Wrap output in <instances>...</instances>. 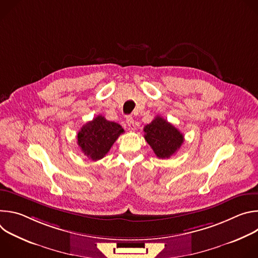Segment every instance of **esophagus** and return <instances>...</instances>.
<instances>
[{
	"label": "esophagus",
	"mask_w": 258,
	"mask_h": 258,
	"mask_svg": "<svg viewBox=\"0 0 258 258\" xmlns=\"http://www.w3.org/2000/svg\"><path fill=\"white\" fill-rule=\"evenodd\" d=\"M126 124L130 130H135V122H134V119L132 116L126 117Z\"/></svg>",
	"instance_id": "1"
}]
</instances>
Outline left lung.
<instances>
[{"mask_svg":"<svg viewBox=\"0 0 258 258\" xmlns=\"http://www.w3.org/2000/svg\"><path fill=\"white\" fill-rule=\"evenodd\" d=\"M144 138L158 158L172 156L183 143L182 134L161 116H156L144 127Z\"/></svg>","mask_w":258,"mask_h":258,"instance_id":"8db88e82","label":"left lung"}]
</instances>
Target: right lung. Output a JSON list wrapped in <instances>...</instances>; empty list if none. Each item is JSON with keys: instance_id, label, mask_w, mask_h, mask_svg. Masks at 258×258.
I'll return each mask as SVG.
<instances>
[{"instance_id": "right-lung-1", "label": "right lung", "mask_w": 258, "mask_h": 258, "mask_svg": "<svg viewBox=\"0 0 258 258\" xmlns=\"http://www.w3.org/2000/svg\"><path fill=\"white\" fill-rule=\"evenodd\" d=\"M123 132L118 123L98 115L92 121L83 125L78 134V145L89 159L96 161L102 159L109 152Z\"/></svg>"}]
</instances>
